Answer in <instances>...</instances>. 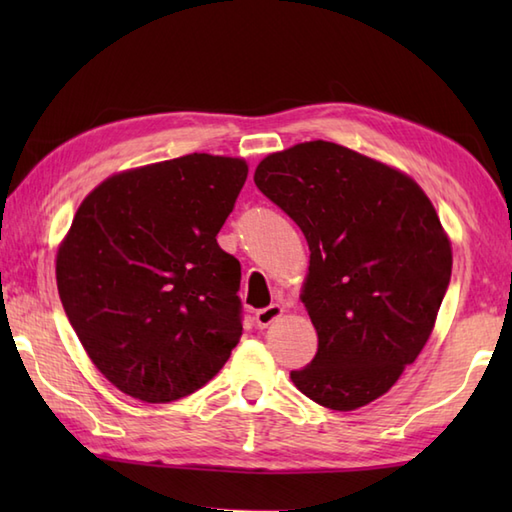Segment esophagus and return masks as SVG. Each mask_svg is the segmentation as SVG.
Segmentation results:
<instances>
[{
	"mask_svg": "<svg viewBox=\"0 0 512 512\" xmlns=\"http://www.w3.org/2000/svg\"><path fill=\"white\" fill-rule=\"evenodd\" d=\"M281 312H284V310H281L277 303H273V306H268V308H262V310L255 312V323L259 325V328H268L270 323L277 321L281 317Z\"/></svg>",
	"mask_w": 512,
	"mask_h": 512,
	"instance_id": "esophagus-1",
	"label": "esophagus"
}]
</instances>
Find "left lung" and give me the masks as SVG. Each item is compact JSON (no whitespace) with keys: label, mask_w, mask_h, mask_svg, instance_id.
<instances>
[{"label":"left lung","mask_w":512,"mask_h":512,"mask_svg":"<svg viewBox=\"0 0 512 512\" xmlns=\"http://www.w3.org/2000/svg\"><path fill=\"white\" fill-rule=\"evenodd\" d=\"M255 184L301 228L310 268L301 301L319 334L290 372L301 394L352 411L416 361L451 281V244L405 173L312 140L259 162Z\"/></svg>","instance_id":"left-lung-1"}]
</instances>
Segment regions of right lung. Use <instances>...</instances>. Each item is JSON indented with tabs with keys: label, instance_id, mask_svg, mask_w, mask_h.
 <instances>
[{
	"label": "right lung",
	"instance_id": "add662e5",
	"mask_svg": "<svg viewBox=\"0 0 512 512\" xmlns=\"http://www.w3.org/2000/svg\"><path fill=\"white\" fill-rule=\"evenodd\" d=\"M248 167L189 154L118 173L76 211L57 253L63 310L123 394L171 402L220 372L242 336V268L217 244Z\"/></svg>",
	"mask_w": 512,
	"mask_h": 512
}]
</instances>
